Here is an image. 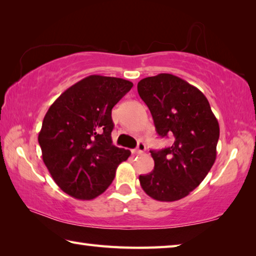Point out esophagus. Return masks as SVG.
<instances>
[{"instance_id": "obj_1", "label": "esophagus", "mask_w": 256, "mask_h": 256, "mask_svg": "<svg viewBox=\"0 0 256 256\" xmlns=\"http://www.w3.org/2000/svg\"><path fill=\"white\" fill-rule=\"evenodd\" d=\"M146 151V144L144 142H138V146L133 150V154H144Z\"/></svg>"}]
</instances>
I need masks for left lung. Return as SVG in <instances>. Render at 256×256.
I'll return each instance as SVG.
<instances>
[{
	"label": "left lung",
	"mask_w": 256,
	"mask_h": 256,
	"mask_svg": "<svg viewBox=\"0 0 256 256\" xmlns=\"http://www.w3.org/2000/svg\"><path fill=\"white\" fill-rule=\"evenodd\" d=\"M138 92L152 115L158 136H174V144L150 150L154 170L140 175L150 198L172 202L188 196L214 166L219 124L204 94L180 78L160 73L138 84Z\"/></svg>",
	"instance_id": "left-lung-1"
}]
</instances>
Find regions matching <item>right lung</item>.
Masks as SVG:
<instances>
[{
	"instance_id": "obj_1",
	"label": "right lung",
	"mask_w": 256,
	"mask_h": 256,
	"mask_svg": "<svg viewBox=\"0 0 256 256\" xmlns=\"http://www.w3.org/2000/svg\"><path fill=\"white\" fill-rule=\"evenodd\" d=\"M132 86L120 78L89 76L47 110L38 136L42 160L58 188L72 198L100 196L131 154L112 144V110Z\"/></svg>"
}]
</instances>
